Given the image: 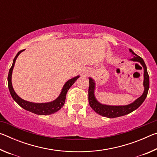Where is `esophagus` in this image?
<instances>
[{"label":"esophagus","instance_id":"esophagus-1","mask_svg":"<svg viewBox=\"0 0 157 157\" xmlns=\"http://www.w3.org/2000/svg\"><path fill=\"white\" fill-rule=\"evenodd\" d=\"M90 73V71H89V70H86V71H84V73H83V74L84 75H89V73Z\"/></svg>","mask_w":157,"mask_h":157}]
</instances>
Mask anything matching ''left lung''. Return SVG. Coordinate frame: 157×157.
<instances>
[{"label":"left lung","mask_w":157,"mask_h":157,"mask_svg":"<svg viewBox=\"0 0 157 157\" xmlns=\"http://www.w3.org/2000/svg\"><path fill=\"white\" fill-rule=\"evenodd\" d=\"M129 52L134 55V57L131 59L133 62H138L142 65L143 68V71H144V80H143V86H144V91L141 96L139 97L138 99L134 101V102L127 105L123 106H111L102 105L100 103L96 100L94 94L95 90V82L91 78H89V102L93 109L95 112L99 114L100 116L107 117V118H113L116 117L123 116L127 115L129 113L132 112L133 111L136 110V109L139 108L142 103L144 102L146 97H147L149 86H150V78H149V75L147 73V70L144 61L141 57H139V55L132 51V49H129Z\"/></svg>","instance_id":"8db88e82"}]
</instances>
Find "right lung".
<instances>
[{"mask_svg": "<svg viewBox=\"0 0 157 157\" xmlns=\"http://www.w3.org/2000/svg\"><path fill=\"white\" fill-rule=\"evenodd\" d=\"M23 50H20V51L17 53V55H16L14 60H13L12 67L10 69L8 77H7L8 88L12 98L18 105L21 106V107L24 109L28 111H30L32 113L37 114V115H50V114L57 112V111H59L60 109L63 107V105H64L66 95V94H67L68 89L71 88V86H72L74 83H75L78 78H79V76H76L75 78L69 79V80L66 82L65 84L63 85L62 92H61L59 97H58L56 100H53L52 102L46 103H34L23 100L22 98H21L17 94H16L14 89H13L12 84V75L13 68H14V66L15 64L16 59H17V58L18 57V55H19L20 53L21 52H23Z\"/></svg>", "mask_w": 157, "mask_h": 157, "instance_id": "add662e5", "label": "right lung"}]
</instances>
